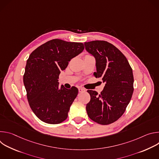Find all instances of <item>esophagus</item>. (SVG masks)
<instances>
[{"label":"esophagus","instance_id":"esophagus-1","mask_svg":"<svg viewBox=\"0 0 159 159\" xmlns=\"http://www.w3.org/2000/svg\"><path fill=\"white\" fill-rule=\"evenodd\" d=\"M86 90L84 88L82 87H79V93H83V92H85Z\"/></svg>","mask_w":159,"mask_h":159}]
</instances>
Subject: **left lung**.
Here are the masks:
<instances>
[{"label":"left lung","instance_id":"obj_1","mask_svg":"<svg viewBox=\"0 0 159 159\" xmlns=\"http://www.w3.org/2000/svg\"><path fill=\"white\" fill-rule=\"evenodd\" d=\"M86 51L96 60V72L105 86L101 94L88 90L90 100L86 105L89 117L103 125L118 120L125 111L133 93L132 69L125 56L105 41L85 42Z\"/></svg>","mask_w":159,"mask_h":159}]
</instances>
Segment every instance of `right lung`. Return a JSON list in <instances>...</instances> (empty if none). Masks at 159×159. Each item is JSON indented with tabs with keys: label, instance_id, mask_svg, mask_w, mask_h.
<instances>
[{
	"label": "right lung",
	"instance_id": "1",
	"mask_svg": "<svg viewBox=\"0 0 159 159\" xmlns=\"http://www.w3.org/2000/svg\"><path fill=\"white\" fill-rule=\"evenodd\" d=\"M84 50L82 43L54 39L43 44L29 57L23 82L34 115L48 124H59L68 117L78 89L59 87L58 77L70 60Z\"/></svg>",
	"mask_w": 159,
	"mask_h": 159
}]
</instances>
